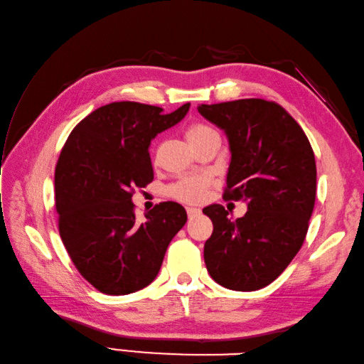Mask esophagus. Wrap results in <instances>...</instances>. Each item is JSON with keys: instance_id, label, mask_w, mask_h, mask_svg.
Segmentation results:
<instances>
[{"instance_id": "34e87169", "label": "esophagus", "mask_w": 364, "mask_h": 364, "mask_svg": "<svg viewBox=\"0 0 364 364\" xmlns=\"http://www.w3.org/2000/svg\"><path fill=\"white\" fill-rule=\"evenodd\" d=\"M186 210H188V217L189 218H193V217H197V215L201 214V210L198 208H188Z\"/></svg>"}]
</instances>
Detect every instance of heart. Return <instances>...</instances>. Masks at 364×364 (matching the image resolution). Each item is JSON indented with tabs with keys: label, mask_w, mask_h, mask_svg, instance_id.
<instances>
[{
	"label": "heart",
	"mask_w": 364,
	"mask_h": 364,
	"mask_svg": "<svg viewBox=\"0 0 364 364\" xmlns=\"http://www.w3.org/2000/svg\"><path fill=\"white\" fill-rule=\"evenodd\" d=\"M210 134H217V133L206 125L197 124V125H192L188 130V139L189 142H193V141L210 136ZM209 184H210V180L206 175L184 176V178L175 181L171 188H168L167 192L168 196L175 200L189 203V205H196V203H200L206 198Z\"/></svg>",
	"instance_id": "b5f03b06"
}]
</instances>
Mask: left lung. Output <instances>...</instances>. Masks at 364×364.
I'll return each instance as SVG.
<instances>
[{
  "instance_id": "obj_1",
  "label": "left lung",
  "mask_w": 364,
  "mask_h": 364,
  "mask_svg": "<svg viewBox=\"0 0 364 364\" xmlns=\"http://www.w3.org/2000/svg\"><path fill=\"white\" fill-rule=\"evenodd\" d=\"M197 109L230 144L225 197L248 206L237 220L220 205L203 209L214 225L205 243L206 268L230 290L264 289L306 239L316 197L314 150L299 124L274 102L240 99Z\"/></svg>"
}]
</instances>
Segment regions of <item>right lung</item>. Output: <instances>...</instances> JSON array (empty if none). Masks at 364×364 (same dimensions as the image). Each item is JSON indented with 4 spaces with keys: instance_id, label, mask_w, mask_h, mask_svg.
<instances>
[{
    "instance_id": "obj_1",
    "label": "right lung",
    "mask_w": 364,
    "mask_h": 364,
    "mask_svg": "<svg viewBox=\"0 0 364 364\" xmlns=\"http://www.w3.org/2000/svg\"><path fill=\"white\" fill-rule=\"evenodd\" d=\"M139 102L99 107L71 132L55 167L58 231L75 268L99 291L129 294L158 276L168 243L188 220L163 201L146 220L134 215V188L154 180L151 139L188 114Z\"/></svg>"
}]
</instances>
